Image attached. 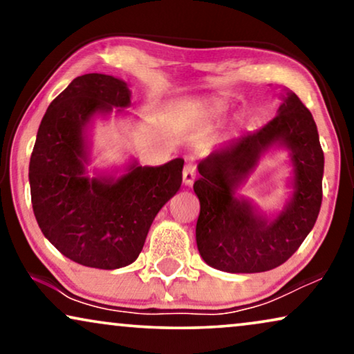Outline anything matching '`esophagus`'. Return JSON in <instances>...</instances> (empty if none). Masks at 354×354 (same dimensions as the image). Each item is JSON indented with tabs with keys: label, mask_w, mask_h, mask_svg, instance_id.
Wrapping results in <instances>:
<instances>
[{
	"label": "esophagus",
	"mask_w": 354,
	"mask_h": 354,
	"mask_svg": "<svg viewBox=\"0 0 354 354\" xmlns=\"http://www.w3.org/2000/svg\"><path fill=\"white\" fill-rule=\"evenodd\" d=\"M195 177H196V167L193 162H187L185 167H183V172H182V178H183V183H185L187 187L193 185V182H195Z\"/></svg>",
	"instance_id": "34e87169"
}]
</instances>
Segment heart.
Segmentation results:
<instances>
[{
	"instance_id": "1",
	"label": "heart",
	"mask_w": 354,
	"mask_h": 354,
	"mask_svg": "<svg viewBox=\"0 0 354 354\" xmlns=\"http://www.w3.org/2000/svg\"><path fill=\"white\" fill-rule=\"evenodd\" d=\"M222 109H224V103H222V101H217V100L198 101V103H195V104H190V106H187V108H183V111H187V113H193L196 118H201V119L211 118V115L217 114Z\"/></svg>"
}]
</instances>
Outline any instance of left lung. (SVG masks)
<instances>
[{
    "mask_svg": "<svg viewBox=\"0 0 354 354\" xmlns=\"http://www.w3.org/2000/svg\"><path fill=\"white\" fill-rule=\"evenodd\" d=\"M272 147L289 151L290 196L268 216L236 195ZM193 183L200 216L196 245L203 261L230 274L266 272L283 264L313 230L322 203L324 153L313 114L293 91L285 90L277 115L263 129L214 148L198 162Z\"/></svg>",
    "mask_w": 354,
    "mask_h": 354,
    "instance_id": "1",
    "label": "left lung"
}]
</instances>
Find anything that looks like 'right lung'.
Instances as JSON below:
<instances>
[{"label": "right lung", "instance_id": "obj_1", "mask_svg": "<svg viewBox=\"0 0 354 354\" xmlns=\"http://www.w3.org/2000/svg\"><path fill=\"white\" fill-rule=\"evenodd\" d=\"M130 96L118 77H77L48 106L32 151L28 182L38 225L56 250L86 268L132 264L154 217L182 185V158L154 167L133 158L88 176L95 120L125 114Z\"/></svg>", "mask_w": 354, "mask_h": 354}]
</instances>
